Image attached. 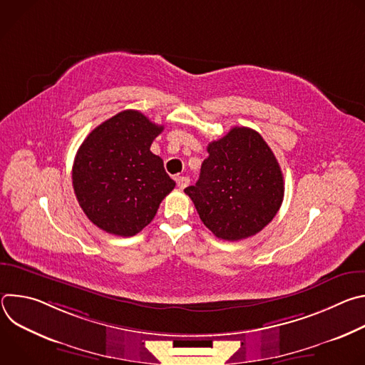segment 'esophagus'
Listing matches in <instances>:
<instances>
[{
    "mask_svg": "<svg viewBox=\"0 0 365 365\" xmlns=\"http://www.w3.org/2000/svg\"><path fill=\"white\" fill-rule=\"evenodd\" d=\"M176 183H178L179 189H185L189 185V179L186 176H178L176 178Z\"/></svg>",
    "mask_w": 365,
    "mask_h": 365,
    "instance_id": "esophagus-1",
    "label": "esophagus"
}]
</instances>
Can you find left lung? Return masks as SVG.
I'll return each mask as SVG.
<instances>
[{"mask_svg": "<svg viewBox=\"0 0 365 365\" xmlns=\"http://www.w3.org/2000/svg\"><path fill=\"white\" fill-rule=\"evenodd\" d=\"M199 180L185 193L215 237L238 241L262 231L280 210L283 173L272 148L257 131L234 127L207 144Z\"/></svg>", "mask_w": 365, "mask_h": 365, "instance_id": "8db88e82", "label": "left lung"}]
</instances>
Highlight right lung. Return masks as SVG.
<instances>
[{
  "label": "right lung",
  "instance_id": "add662e5",
  "mask_svg": "<svg viewBox=\"0 0 365 365\" xmlns=\"http://www.w3.org/2000/svg\"><path fill=\"white\" fill-rule=\"evenodd\" d=\"M163 125L125 110L99 124L81 144L72 183L85 215L102 231L133 237L147 227L175 187L150 151Z\"/></svg>",
  "mask_w": 365,
  "mask_h": 365
}]
</instances>
